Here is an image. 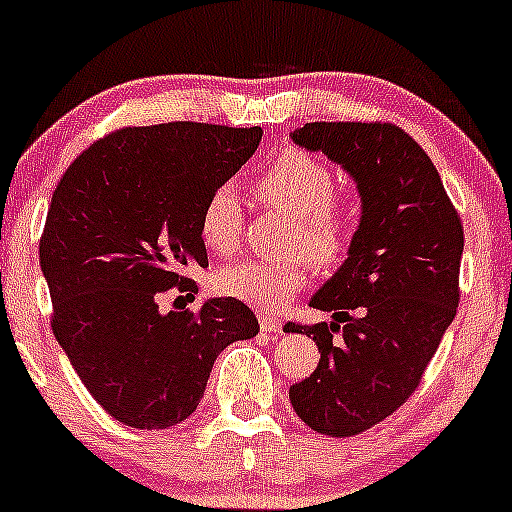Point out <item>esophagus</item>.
Masks as SVG:
<instances>
[{
    "label": "esophagus",
    "mask_w": 512,
    "mask_h": 512,
    "mask_svg": "<svg viewBox=\"0 0 512 512\" xmlns=\"http://www.w3.org/2000/svg\"><path fill=\"white\" fill-rule=\"evenodd\" d=\"M258 324H261V332L266 334H278L280 327H283L276 315H261L258 317Z\"/></svg>",
    "instance_id": "obj_1"
}]
</instances>
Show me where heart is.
<instances>
[{
  "label": "heart",
  "mask_w": 512,
  "mask_h": 512,
  "mask_svg": "<svg viewBox=\"0 0 512 512\" xmlns=\"http://www.w3.org/2000/svg\"><path fill=\"white\" fill-rule=\"evenodd\" d=\"M256 195L266 210L293 217L285 249L305 254L322 271L337 268L351 249L356 207L337 192V178L320 156L288 146L256 175ZM244 232V210L232 185L210 192L200 212V234L214 254H232ZM310 263L302 256L246 258L217 273V290L261 310H276L305 288Z\"/></svg>",
  "instance_id": "b5f03b06"
}]
</instances>
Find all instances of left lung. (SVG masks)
I'll return each instance as SVG.
<instances>
[{"mask_svg":"<svg viewBox=\"0 0 512 512\" xmlns=\"http://www.w3.org/2000/svg\"><path fill=\"white\" fill-rule=\"evenodd\" d=\"M295 144L354 175L361 224L339 273L310 300L334 322L285 324L315 339L320 364L290 386L305 425L351 437L415 393L459 307L464 224L422 146L388 122H310Z\"/></svg>","mask_w":512,"mask_h":512,"instance_id":"8db88e82","label":"left lung"}]
</instances>
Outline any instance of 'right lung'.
<instances>
[{
    "mask_svg": "<svg viewBox=\"0 0 512 512\" xmlns=\"http://www.w3.org/2000/svg\"><path fill=\"white\" fill-rule=\"evenodd\" d=\"M261 134L200 122L124 126L85 148L53 192L38 244L53 334L122 425L183 422L214 359L258 334L256 315L236 298L200 312L158 305L166 293H197L185 271L207 266L202 205L249 161Z\"/></svg>",
    "mask_w": 512,
    "mask_h": 512,
    "instance_id": "add662e5",
    "label": "right lung"
}]
</instances>
